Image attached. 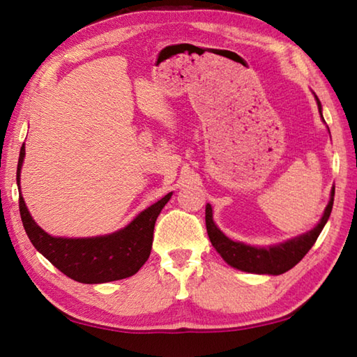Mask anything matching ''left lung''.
Listing matches in <instances>:
<instances>
[{"mask_svg":"<svg viewBox=\"0 0 357 357\" xmlns=\"http://www.w3.org/2000/svg\"><path fill=\"white\" fill-rule=\"evenodd\" d=\"M314 98L317 102V109H319L322 116V105L319 98L316 95ZM333 201H335V188L331 190L328 206L325 207L321 221L312 230L302 233L296 238L279 242V244L275 245L256 247L227 238L213 221V210H211L210 204L206 206L207 233L211 245L216 248V252L222 256V259L230 267L238 268L241 271L255 273V275H282V273L291 270L308 253V250L314 245L317 236H319L325 224L328 221L333 208Z\"/></svg>","mask_w":357,"mask_h":357,"instance_id":"1","label":"left lung"}]
</instances>
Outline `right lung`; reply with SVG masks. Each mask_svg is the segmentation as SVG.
<instances>
[{
    "instance_id": "add662e5",
    "label": "right lung",
    "mask_w": 357,
    "mask_h": 357,
    "mask_svg": "<svg viewBox=\"0 0 357 357\" xmlns=\"http://www.w3.org/2000/svg\"><path fill=\"white\" fill-rule=\"evenodd\" d=\"M26 147L22 144L17 169V184L21 192V167ZM172 193L147 207L130 224L115 233L93 238L52 236L38 225L29 213L24 198L20 195L22 225L33 247L66 276L81 284H104L133 276L150 256L156 218Z\"/></svg>"
}]
</instances>
